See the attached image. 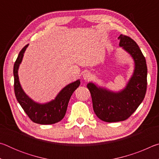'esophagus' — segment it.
<instances>
[{
  "label": "esophagus",
  "instance_id": "1",
  "mask_svg": "<svg viewBox=\"0 0 159 159\" xmlns=\"http://www.w3.org/2000/svg\"><path fill=\"white\" fill-rule=\"evenodd\" d=\"M91 78H92V74H91L90 72H85L83 75V79L85 80V81H87V80H89Z\"/></svg>",
  "mask_w": 159,
  "mask_h": 159
}]
</instances>
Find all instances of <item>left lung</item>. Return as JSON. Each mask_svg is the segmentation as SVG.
<instances>
[{"label":"left lung","instance_id":"8db88e82","mask_svg":"<svg viewBox=\"0 0 159 159\" xmlns=\"http://www.w3.org/2000/svg\"><path fill=\"white\" fill-rule=\"evenodd\" d=\"M118 39L119 46L134 61L133 74L125 88L113 91L92 81L87 85L95 114L99 119L108 123L123 121L130 117L143 101L147 91V66L143 54L130 37L121 34Z\"/></svg>","mask_w":159,"mask_h":159}]
</instances>
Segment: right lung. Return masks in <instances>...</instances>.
<instances>
[{
    "label": "right lung",
    "instance_id": "1",
    "mask_svg": "<svg viewBox=\"0 0 159 159\" xmlns=\"http://www.w3.org/2000/svg\"><path fill=\"white\" fill-rule=\"evenodd\" d=\"M28 45L29 44L21 49L14 64L13 74L16 98L33 122L42 125L54 124L60 122L65 116L69 99L75 90L80 85V80L78 79L66 85L59 92L55 98L50 102L39 103L33 100L22 89L18 76L19 67L22 61L24 54Z\"/></svg>",
    "mask_w": 159,
    "mask_h": 159
}]
</instances>
